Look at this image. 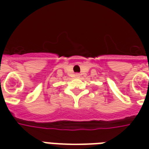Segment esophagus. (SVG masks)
Instances as JSON below:
<instances>
[{"mask_svg": "<svg viewBox=\"0 0 149 149\" xmlns=\"http://www.w3.org/2000/svg\"><path fill=\"white\" fill-rule=\"evenodd\" d=\"M76 77H80V74H78V73H77V74H76Z\"/></svg>", "mask_w": 149, "mask_h": 149, "instance_id": "1", "label": "esophagus"}]
</instances>
